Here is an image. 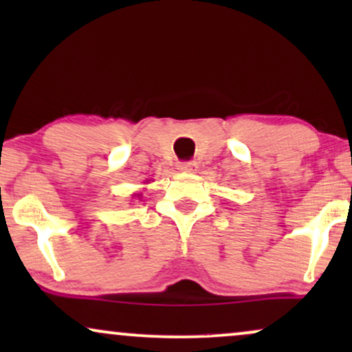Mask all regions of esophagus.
Instances as JSON below:
<instances>
[{"mask_svg":"<svg viewBox=\"0 0 352 352\" xmlns=\"http://www.w3.org/2000/svg\"><path fill=\"white\" fill-rule=\"evenodd\" d=\"M179 170L193 172V170H197V164L193 162V160H187V162H179Z\"/></svg>","mask_w":352,"mask_h":352,"instance_id":"esophagus-1","label":"esophagus"}]
</instances>
